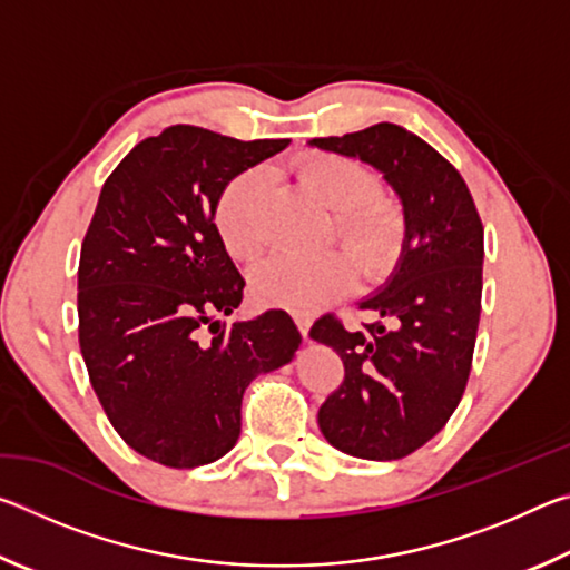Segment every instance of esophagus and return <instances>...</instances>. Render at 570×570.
<instances>
[{"label": "esophagus", "instance_id": "34e87169", "mask_svg": "<svg viewBox=\"0 0 570 570\" xmlns=\"http://www.w3.org/2000/svg\"><path fill=\"white\" fill-rule=\"evenodd\" d=\"M296 326H298V332H302V336L306 340L308 336V330H312V320H308V316H296Z\"/></svg>", "mask_w": 570, "mask_h": 570}]
</instances>
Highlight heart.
<instances>
[{
  "mask_svg": "<svg viewBox=\"0 0 570 570\" xmlns=\"http://www.w3.org/2000/svg\"><path fill=\"white\" fill-rule=\"evenodd\" d=\"M304 188L326 208L336 210L334 226L366 274H377L397 254L402 218L392 200L374 196L377 178L350 156H316L298 170ZM272 176L266 168H248L228 183L216 204V224L228 250L250 258L266 246V198ZM354 264L342 250L320 256H274L254 272L258 302L312 314L354 286Z\"/></svg>",
  "mask_w": 570,
  "mask_h": 570,
  "instance_id": "obj_1",
  "label": "heart"
}]
</instances>
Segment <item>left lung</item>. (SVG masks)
<instances>
[{
	"mask_svg": "<svg viewBox=\"0 0 570 570\" xmlns=\"http://www.w3.org/2000/svg\"><path fill=\"white\" fill-rule=\"evenodd\" d=\"M312 146L377 168L404 214L397 266L360 302L380 320L346 332L326 314L308 332L344 362L320 407L322 435L362 460L407 458L445 428L470 377L485 256L475 200L452 163L394 122Z\"/></svg>",
	"mask_w": 570,
	"mask_h": 570,
	"instance_id": "obj_1",
	"label": "left lung"
}]
</instances>
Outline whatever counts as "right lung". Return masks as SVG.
<instances>
[{
  "instance_id": "right-lung-1",
  "label": "right lung",
  "mask_w": 570,
  "mask_h": 570,
  "mask_svg": "<svg viewBox=\"0 0 570 570\" xmlns=\"http://www.w3.org/2000/svg\"><path fill=\"white\" fill-rule=\"evenodd\" d=\"M286 146L170 125L100 190L77 272L80 352L115 432L166 468L224 458L248 384L302 344L282 308L218 320L238 308L246 282L214 224L216 204L238 173Z\"/></svg>"
}]
</instances>
